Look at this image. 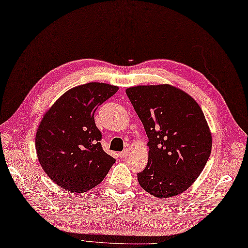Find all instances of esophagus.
I'll list each match as a JSON object with an SVG mask.
<instances>
[{"label": "esophagus", "instance_id": "esophagus-1", "mask_svg": "<svg viewBox=\"0 0 248 248\" xmlns=\"http://www.w3.org/2000/svg\"><path fill=\"white\" fill-rule=\"evenodd\" d=\"M126 154H127V150H124V151H122V152H119V153H118V156L121 157V158H124V157H125V156H126Z\"/></svg>", "mask_w": 248, "mask_h": 248}]
</instances>
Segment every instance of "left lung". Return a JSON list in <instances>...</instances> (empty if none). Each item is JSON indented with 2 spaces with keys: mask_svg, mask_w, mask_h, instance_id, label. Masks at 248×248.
Returning <instances> with one entry per match:
<instances>
[{
  "mask_svg": "<svg viewBox=\"0 0 248 248\" xmlns=\"http://www.w3.org/2000/svg\"><path fill=\"white\" fill-rule=\"evenodd\" d=\"M125 93L148 137V162L138 173L140 186L157 198L187 190L204 169L212 134L190 95L170 85L137 86Z\"/></svg>",
  "mask_w": 248,
  "mask_h": 248,
  "instance_id": "1",
  "label": "left lung"
}]
</instances>
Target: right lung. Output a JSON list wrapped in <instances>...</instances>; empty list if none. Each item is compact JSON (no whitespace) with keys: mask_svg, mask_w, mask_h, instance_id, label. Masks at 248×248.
Returning a JSON list of instances; mask_svg holds the SVG:
<instances>
[{"mask_svg":"<svg viewBox=\"0 0 248 248\" xmlns=\"http://www.w3.org/2000/svg\"><path fill=\"white\" fill-rule=\"evenodd\" d=\"M117 91L104 82H88L64 93L45 113L35 150L45 172L62 189L84 193L99 185L115 162L101 146L94 114Z\"/></svg>","mask_w":248,"mask_h":248,"instance_id":"obj_1","label":"right lung"}]
</instances>
